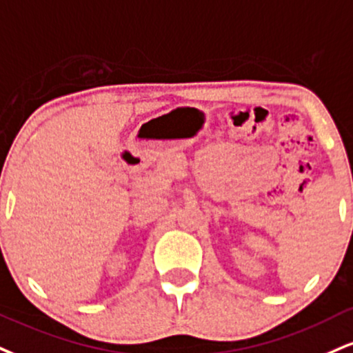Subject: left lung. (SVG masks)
I'll return each mask as SVG.
<instances>
[{
    "label": "left lung",
    "instance_id": "obj_1",
    "mask_svg": "<svg viewBox=\"0 0 353 353\" xmlns=\"http://www.w3.org/2000/svg\"><path fill=\"white\" fill-rule=\"evenodd\" d=\"M352 172H353V171H352Z\"/></svg>",
    "mask_w": 353,
    "mask_h": 353
}]
</instances>
